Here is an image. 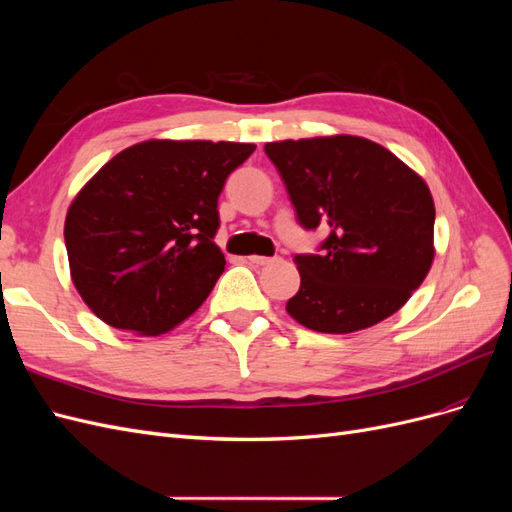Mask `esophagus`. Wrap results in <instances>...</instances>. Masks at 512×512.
<instances>
[{
  "label": "esophagus",
  "mask_w": 512,
  "mask_h": 512,
  "mask_svg": "<svg viewBox=\"0 0 512 512\" xmlns=\"http://www.w3.org/2000/svg\"><path fill=\"white\" fill-rule=\"evenodd\" d=\"M247 260H250L252 262V265H260V267H265V265H273V262H277V260H280V258H277V256H250V258H247Z\"/></svg>",
  "instance_id": "obj_1"
}]
</instances>
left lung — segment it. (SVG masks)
<instances>
[{"mask_svg":"<svg viewBox=\"0 0 512 512\" xmlns=\"http://www.w3.org/2000/svg\"><path fill=\"white\" fill-rule=\"evenodd\" d=\"M297 222L329 230L316 254H297L301 288L286 312L318 333L374 327L404 305L433 262V207L425 181L361 136L267 143Z\"/></svg>","mask_w":512,"mask_h":512,"instance_id":"8db88e82","label":"left lung"}]
</instances>
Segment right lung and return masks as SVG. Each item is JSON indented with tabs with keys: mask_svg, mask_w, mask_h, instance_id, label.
<instances>
[{
	"mask_svg": "<svg viewBox=\"0 0 512 512\" xmlns=\"http://www.w3.org/2000/svg\"><path fill=\"white\" fill-rule=\"evenodd\" d=\"M256 145L145 141L106 162L66 215L72 282L100 320L160 335L194 314L224 271L218 196Z\"/></svg>",
	"mask_w": 512,
	"mask_h": 512,
	"instance_id": "right-lung-1",
	"label": "right lung"
}]
</instances>
